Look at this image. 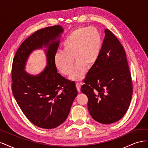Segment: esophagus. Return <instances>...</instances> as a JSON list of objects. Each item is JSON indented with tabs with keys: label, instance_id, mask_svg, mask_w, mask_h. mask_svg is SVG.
<instances>
[{
	"label": "esophagus",
	"instance_id": "34e87169",
	"mask_svg": "<svg viewBox=\"0 0 148 148\" xmlns=\"http://www.w3.org/2000/svg\"><path fill=\"white\" fill-rule=\"evenodd\" d=\"M76 86H77V89L78 91L80 92V91H81V84L78 83H76Z\"/></svg>",
	"mask_w": 148,
	"mask_h": 148
}]
</instances>
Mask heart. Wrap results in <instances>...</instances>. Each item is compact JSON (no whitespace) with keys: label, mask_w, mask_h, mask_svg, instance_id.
<instances>
[{"label":"heart","mask_w":148,"mask_h":148,"mask_svg":"<svg viewBox=\"0 0 148 148\" xmlns=\"http://www.w3.org/2000/svg\"><path fill=\"white\" fill-rule=\"evenodd\" d=\"M63 51H58L54 56L57 68L64 75L71 73L75 57L77 63L70 78L79 81L86 73L88 67L95 64L99 57L101 46V36L97 28L81 27L70 33L63 42Z\"/></svg>","instance_id":"b5f03b06"}]
</instances>
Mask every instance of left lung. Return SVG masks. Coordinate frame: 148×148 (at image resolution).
I'll return each instance as SVG.
<instances>
[{
	"label": "left lung",
	"mask_w": 148,
	"mask_h": 148,
	"mask_svg": "<svg viewBox=\"0 0 148 148\" xmlns=\"http://www.w3.org/2000/svg\"><path fill=\"white\" fill-rule=\"evenodd\" d=\"M83 82L81 91L94 120L110 124L123 117L132 100V77L124 49L110 30L105 29L99 57Z\"/></svg>",
	"instance_id": "obj_1"
}]
</instances>
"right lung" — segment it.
<instances>
[{"label":"right lung","instance_id":"right-lung-1","mask_svg":"<svg viewBox=\"0 0 148 148\" xmlns=\"http://www.w3.org/2000/svg\"><path fill=\"white\" fill-rule=\"evenodd\" d=\"M64 29L60 25L36 31L23 42L13 58L12 89L13 96L27 119L38 127L52 129L59 126L68 117L78 91L73 82L59 73L54 56ZM46 47L47 66L38 75L24 71L25 62L35 49Z\"/></svg>","mask_w":148,"mask_h":148}]
</instances>
